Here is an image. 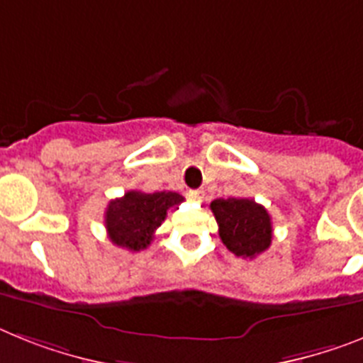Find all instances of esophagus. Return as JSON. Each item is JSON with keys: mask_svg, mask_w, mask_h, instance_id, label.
<instances>
[{"mask_svg": "<svg viewBox=\"0 0 363 363\" xmlns=\"http://www.w3.org/2000/svg\"><path fill=\"white\" fill-rule=\"evenodd\" d=\"M203 196H206V193H203V191H200V189L189 191V198H193V200H196V202H202Z\"/></svg>", "mask_w": 363, "mask_h": 363, "instance_id": "esophagus-1", "label": "esophagus"}]
</instances>
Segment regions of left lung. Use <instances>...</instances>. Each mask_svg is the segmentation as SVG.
I'll return each instance as SVG.
<instances>
[{
	"label": "left lung",
	"instance_id": "obj_1",
	"mask_svg": "<svg viewBox=\"0 0 363 363\" xmlns=\"http://www.w3.org/2000/svg\"><path fill=\"white\" fill-rule=\"evenodd\" d=\"M211 211L218 224V235L229 252L242 259H253L272 244V218L261 203L250 198H216Z\"/></svg>",
	"mask_w": 363,
	"mask_h": 363
}]
</instances>
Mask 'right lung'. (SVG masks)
Returning <instances> with one entry per match:
<instances>
[{"label": "right lung", "instance_id": "1", "mask_svg": "<svg viewBox=\"0 0 363 363\" xmlns=\"http://www.w3.org/2000/svg\"><path fill=\"white\" fill-rule=\"evenodd\" d=\"M184 196L172 191L141 193L128 191L125 196L111 200L106 207L104 224L110 240L130 252H141L150 246L154 233L165 220L169 209H176Z\"/></svg>", "mask_w": 363, "mask_h": 363}]
</instances>
